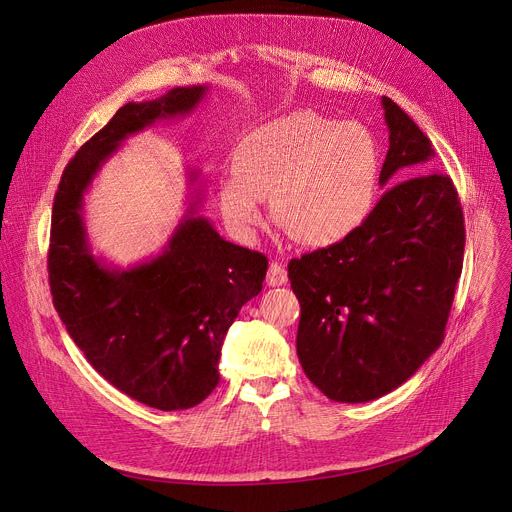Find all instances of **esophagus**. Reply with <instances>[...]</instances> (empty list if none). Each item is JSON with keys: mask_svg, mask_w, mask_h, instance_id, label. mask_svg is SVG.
Segmentation results:
<instances>
[{"mask_svg": "<svg viewBox=\"0 0 512 512\" xmlns=\"http://www.w3.org/2000/svg\"><path fill=\"white\" fill-rule=\"evenodd\" d=\"M267 286H284L288 282V271L284 265L280 263H271L267 269V278H265Z\"/></svg>", "mask_w": 512, "mask_h": 512, "instance_id": "1", "label": "esophagus"}]
</instances>
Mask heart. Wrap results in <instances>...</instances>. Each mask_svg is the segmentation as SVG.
<instances>
[{"instance_id":"obj_1","label":"heart","mask_w":512,"mask_h":512,"mask_svg":"<svg viewBox=\"0 0 512 512\" xmlns=\"http://www.w3.org/2000/svg\"><path fill=\"white\" fill-rule=\"evenodd\" d=\"M218 201L228 226L249 236L265 224L263 201L294 241L333 247L370 220L379 201L381 150L358 123L315 111L271 119L236 144Z\"/></svg>"}]
</instances>
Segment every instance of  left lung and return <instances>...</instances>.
Returning a JSON list of instances; mask_svg holds the SVG:
<instances>
[{"label":"left lung","mask_w":512,"mask_h":512,"mask_svg":"<svg viewBox=\"0 0 512 512\" xmlns=\"http://www.w3.org/2000/svg\"><path fill=\"white\" fill-rule=\"evenodd\" d=\"M389 152L381 197L348 241L292 259L300 302L296 352L309 381L339 403L401 387L438 350L463 267L465 228L453 181L432 170L422 129L381 98ZM422 172V176L417 173Z\"/></svg>","instance_id":"1"}]
</instances>
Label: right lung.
Listing matches in <instances>:
<instances>
[{
  "label": "right lung",
  "mask_w": 512,
  "mask_h": 512,
  "mask_svg": "<svg viewBox=\"0 0 512 512\" xmlns=\"http://www.w3.org/2000/svg\"><path fill=\"white\" fill-rule=\"evenodd\" d=\"M208 90L185 86L127 102L65 166L53 203L49 284L59 319L98 374L162 412L189 410L216 389L224 337L261 292L267 259L197 216L199 185L158 255L129 267L107 263L92 253L84 195L127 138L189 117ZM187 181L201 183L197 168H187Z\"/></svg>",
  "instance_id": "right-lung-1"
}]
</instances>
